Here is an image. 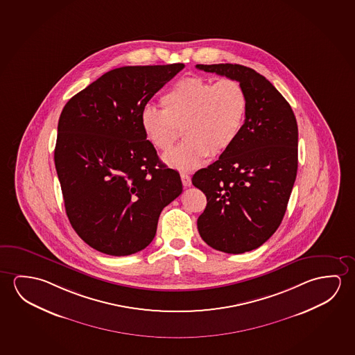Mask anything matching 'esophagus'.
Masks as SVG:
<instances>
[{"label": "esophagus", "instance_id": "esophagus-1", "mask_svg": "<svg viewBox=\"0 0 355 355\" xmlns=\"http://www.w3.org/2000/svg\"><path fill=\"white\" fill-rule=\"evenodd\" d=\"M180 180H182V184L186 187V188L187 187H191V175H187V173H180Z\"/></svg>", "mask_w": 355, "mask_h": 355}]
</instances>
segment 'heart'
Masks as SVG:
<instances>
[{
	"label": "heart",
	"instance_id": "1",
	"mask_svg": "<svg viewBox=\"0 0 355 355\" xmlns=\"http://www.w3.org/2000/svg\"><path fill=\"white\" fill-rule=\"evenodd\" d=\"M162 110L144 107L140 125L153 148L167 153L180 128L186 140L164 156V162L178 171L197 168L211 153L227 151L240 137L248 113V96L240 82L204 77L182 78L159 99Z\"/></svg>",
	"mask_w": 355,
	"mask_h": 355
}]
</instances>
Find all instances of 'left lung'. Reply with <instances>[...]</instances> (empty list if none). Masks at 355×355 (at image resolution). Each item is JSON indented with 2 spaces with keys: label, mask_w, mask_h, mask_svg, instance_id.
Listing matches in <instances>:
<instances>
[{
  "label": "left lung",
  "mask_w": 355,
  "mask_h": 355,
  "mask_svg": "<svg viewBox=\"0 0 355 355\" xmlns=\"http://www.w3.org/2000/svg\"><path fill=\"white\" fill-rule=\"evenodd\" d=\"M196 67L240 82L248 96L239 139L191 178L207 197L198 218L202 240L214 250L240 254L262 245L283 220L297 172V123L286 99L253 69Z\"/></svg>",
  "instance_id": "8db88e82"
}]
</instances>
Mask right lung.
Segmentation results:
<instances>
[{"label": "right lung", "mask_w": 355, "mask_h": 355, "mask_svg": "<svg viewBox=\"0 0 355 355\" xmlns=\"http://www.w3.org/2000/svg\"><path fill=\"white\" fill-rule=\"evenodd\" d=\"M184 64L124 66L65 104L55 167L77 235L110 256L146 248L159 214L180 196V173L158 158L140 125L142 108Z\"/></svg>", "instance_id": "right-lung-1"}]
</instances>
